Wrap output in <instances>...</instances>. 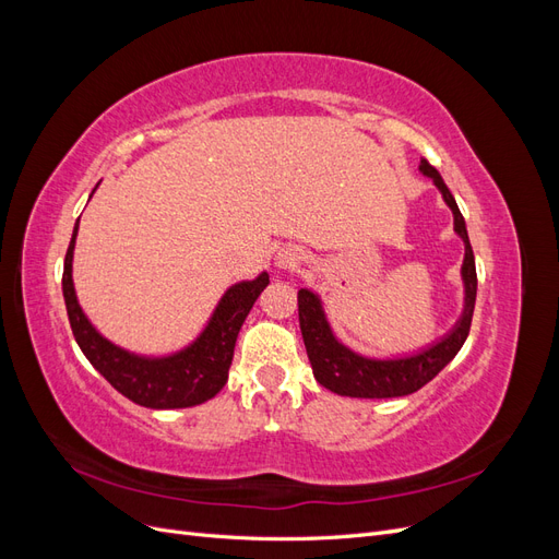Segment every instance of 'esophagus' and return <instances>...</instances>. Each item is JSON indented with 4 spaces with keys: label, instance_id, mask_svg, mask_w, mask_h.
I'll return each mask as SVG.
<instances>
[{
    "label": "esophagus",
    "instance_id": "obj_1",
    "mask_svg": "<svg viewBox=\"0 0 559 559\" xmlns=\"http://www.w3.org/2000/svg\"><path fill=\"white\" fill-rule=\"evenodd\" d=\"M277 265L280 267H296L298 265V251L284 249L277 253Z\"/></svg>",
    "mask_w": 559,
    "mask_h": 559
}]
</instances>
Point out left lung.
<instances>
[{
	"label": "left lung",
	"instance_id": "obj_1",
	"mask_svg": "<svg viewBox=\"0 0 559 559\" xmlns=\"http://www.w3.org/2000/svg\"><path fill=\"white\" fill-rule=\"evenodd\" d=\"M419 170L427 177H431L433 183L438 186V191L443 193V200L448 202L454 214V230L464 240V247H466L464 265H462V277L466 286L464 314L443 341L436 343L433 347L415 354V357L378 361V359L359 357V354H354L352 349L337 343L335 335L331 333L324 310H321L319 298L308 289H300L298 321H300L302 343H306L308 359L312 364V373L321 386H326L341 396L394 399V396H408L417 392V389L431 382L454 359V354L462 349L466 335L471 331L473 308H476L478 277H476V259H473L464 216L460 207H456V202L445 186L443 177L438 175L433 165H429L427 158H421Z\"/></svg>",
	"mask_w": 559,
	"mask_h": 559
}]
</instances>
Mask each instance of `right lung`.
<instances>
[{
	"label": "right lung",
	"mask_w": 559,
	"mask_h": 559,
	"mask_svg": "<svg viewBox=\"0 0 559 559\" xmlns=\"http://www.w3.org/2000/svg\"><path fill=\"white\" fill-rule=\"evenodd\" d=\"M76 230L79 224L74 226L72 242L64 257L62 294L76 343L95 370H99V376H105L116 392H121L132 403L156 411L191 408V405L205 403L222 392L228 380L235 341H238L251 306L270 284L267 273H261L251 282L230 286L214 310L207 329L200 333L191 347L173 354V357L146 359L109 343L93 329L79 308L72 282Z\"/></svg>",
	"instance_id": "right-lung-1"
}]
</instances>
